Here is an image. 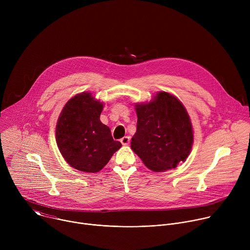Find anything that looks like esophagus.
<instances>
[{"mask_svg":"<svg viewBox=\"0 0 250 250\" xmlns=\"http://www.w3.org/2000/svg\"><path fill=\"white\" fill-rule=\"evenodd\" d=\"M129 141H130V138H129L128 136H124V137L121 139V142H122L123 146H127V145L129 144Z\"/></svg>","mask_w":250,"mask_h":250,"instance_id":"1","label":"esophagus"}]
</instances>
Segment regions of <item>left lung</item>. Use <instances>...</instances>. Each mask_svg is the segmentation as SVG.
Wrapping results in <instances>:
<instances>
[{"mask_svg":"<svg viewBox=\"0 0 250 250\" xmlns=\"http://www.w3.org/2000/svg\"><path fill=\"white\" fill-rule=\"evenodd\" d=\"M136 132L130 147L154 172L174 169L189 156L194 130L189 114L174 95L161 91L151 101L135 104Z\"/></svg>","mask_w":250,"mask_h":250,"instance_id":"obj_1","label":"left lung"}]
</instances>
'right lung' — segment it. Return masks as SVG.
Wrapping results in <instances>:
<instances>
[{
  "label": "right lung",
  "instance_id": "right-lung-1",
  "mask_svg": "<svg viewBox=\"0 0 250 250\" xmlns=\"http://www.w3.org/2000/svg\"><path fill=\"white\" fill-rule=\"evenodd\" d=\"M104 104L92 93L82 92L65 104L57 120L59 151L71 167L82 172H99L122 146L100 121Z\"/></svg>",
  "mask_w": 250,
  "mask_h": 250
}]
</instances>
